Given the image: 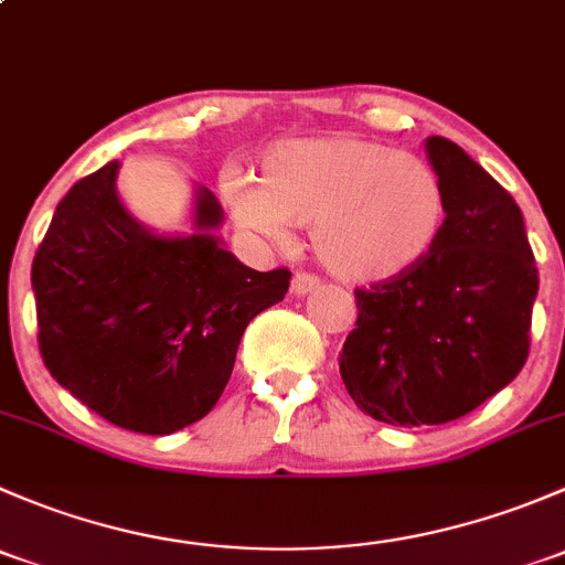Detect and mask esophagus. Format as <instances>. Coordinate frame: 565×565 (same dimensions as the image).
I'll list each match as a JSON object with an SVG mask.
<instances>
[{
	"mask_svg": "<svg viewBox=\"0 0 565 565\" xmlns=\"http://www.w3.org/2000/svg\"><path fill=\"white\" fill-rule=\"evenodd\" d=\"M319 287V278L311 276V273H295L292 278V292L295 295H309L311 289Z\"/></svg>",
	"mask_w": 565,
	"mask_h": 565,
	"instance_id": "esophagus-1",
	"label": "esophagus"
}]
</instances>
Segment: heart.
I'll return each mask as SVG.
<instances>
[{
	"instance_id": "heart-1",
	"label": "heart",
	"mask_w": 565,
	"mask_h": 565,
	"mask_svg": "<svg viewBox=\"0 0 565 565\" xmlns=\"http://www.w3.org/2000/svg\"><path fill=\"white\" fill-rule=\"evenodd\" d=\"M232 218L284 243L311 226L317 259L344 281L404 276L431 254L446 226L448 199L429 161L361 136L278 141L259 161V182H224Z\"/></svg>"
}]
</instances>
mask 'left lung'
<instances>
[{"mask_svg": "<svg viewBox=\"0 0 565 565\" xmlns=\"http://www.w3.org/2000/svg\"><path fill=\"white\" fill-rule=\"evenodd\" d=\"M448 213L431 254L404 276L355 289L339 352L352 402L393 426L457 420L511 383L530 352L539 292L514 196L459 145L429 136Z\"/></svg>", "mask_w": 565, "mask_h": 565, "instance_id": "obj_1", "label": "left lung"}]
</instances>
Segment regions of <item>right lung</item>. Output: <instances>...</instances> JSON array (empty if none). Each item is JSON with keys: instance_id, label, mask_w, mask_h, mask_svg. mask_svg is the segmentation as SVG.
<instances>
[{"instance_id": "obj_1", "label": "right lung", "mask_w": 565, "mask_h": 565, "mask_svg": "<svg viewBox=\"0 0 565 565\" xmlns=\"http://www.w3.org/2000/svg\"><path fill=\"white\" fill-rule=\"evenodd\" d=\"M117 169L56 204L32 262L38 347L51 377L108 424L172 435L215 407L243 330L284 300L292 273L250 270L221 248L224 213L207 188L193 235H152L119 202Z\"/></svg>"}]
</instances>
